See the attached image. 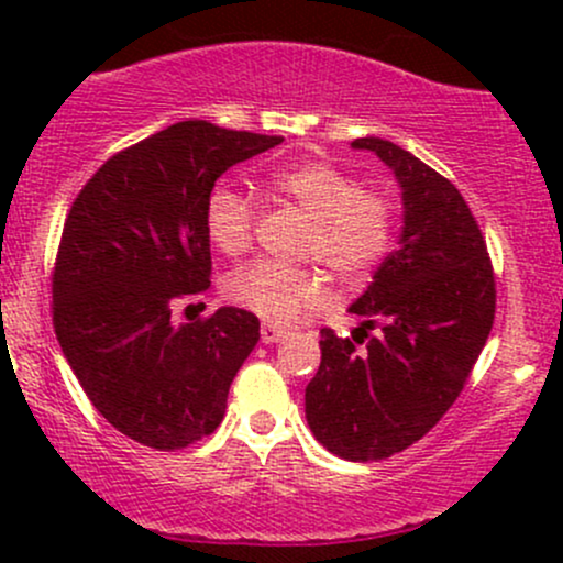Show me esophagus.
I'll use <instances>...</instances> for the list:
<instances>
[{
	"label": "esophagus",
	"mask_w": 563,
	"mask_h": 563,
	"mask_svg": "<svg viewBox=\"0 0 563 563\" xmlns=\"http://www.w3.org/2000/svg\"><path fill=\"white\" fill-rule=\"evenodd\" d=\"M260 333H262L264 344H277V341H280L283 335H286V328L275 325V322H262Z\"/></svg>",
	"instance_id": "esophagus-1"
}]
</instances>
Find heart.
Instances as JSON below:
<instances>
[{"instance_id": "b5f03b06", "label": "heart", "mask_w": 563, "mask_h": 563, "mask_svg": "<svg viewBox=\"0 0 563 563\" xmlns=\"http://www.w3.org/2000/svg\"><path fill=\"white\" fill-rule=\"evenodd\" d=\"M275 198L312 217L303 238V260H318L341 280H360L389 254L394 206L378 190H367L354 174L328 161H296L275 166L264 177ZM256 200L230 183L211 187L206 198V235L222 254L238 256L251 245ZM232 303L269 322H290L318 307L325 280L312 267H286L256 260L235 269L224 283Z\"/></svg>"}]
</instances>
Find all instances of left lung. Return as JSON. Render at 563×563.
Returning <instances> with one entry per match:
<instances>
[{
  "label": "left lung",
  "instance_id": "obj_1",
  "mask_svg": "<svg viewBox=\"0 0 563 563\" xmlns=\"http://www.w3.org/2000/svg\"><path fill=\"white\" fill-rule=\"evenodd\" d=\"M402 187V235L349 307L352 339L320 331V367L303 405L333 455L384 461L429 434L479 360L495 320V275L457 187L389 140L360 137ZM378 327V336L366 331Z\"/></svg>",
  "mask_w": 563,
  "mask_h": 563
}]
</instances>
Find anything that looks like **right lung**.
Instances as JSON below:
<instances>
[{
	"mask_svg": "<svg viewBox=\"0 0 563 563\" xmlns=\"http://www.w3.org/2000/svg\"><path fill=\"white\" fill-rule=\"evenodd\" d=\"M280 142L179 121L108 158L70 206L53 269L55 335L97 412L145 448L209 437L260 341L245 309L196 322H174L172 309L211 283V187Z\"/></svg>",
	"mask_w": 563,
	"mask_h": 563,
	"instance_id": "1",
	"label": "right lung"
}]
</instances>
